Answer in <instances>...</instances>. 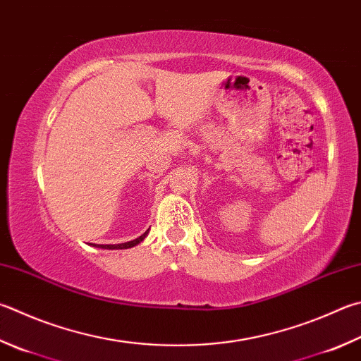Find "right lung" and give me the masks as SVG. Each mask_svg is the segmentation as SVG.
<instances>
[{"label": "right lung", "mask_w": 361, "mask_h": 361, "mask_svg": "<svg viewBox=\"0 0 361 361\" xmlns=\"http://www.w3.org/2000/svg\"><path fill=\"white\" fill-rule=\"evenodd\" d=\"M148 235V231L143 233V235H140L139 238H135V240H133V241H126V243H120V245H97L99 247H102V249H128V247H133V246H135V245H139L140 241H143L145 240V237ZM96 246V245H94Z\"/></svg>", "instance_id": "obj_1"}]
</instances>
